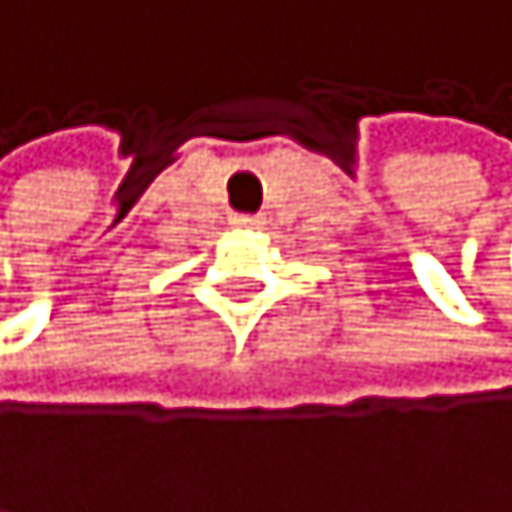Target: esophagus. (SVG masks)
<instances>
[{
    "instance_id": "esophagus-1",
    "label": "esophagus",
    "mask_w": 512,
    "mask_h": 512,
    "mask_svg": "<svg viewBox=\"0 0 512 512\" xmlns=\"http://www.w3.org/2000/svg\"><path fill=\"white\" fill-rule=\"evenodd\" d=\"M231 225L241 228V231H254V228H261V218H254V215H235V218H231Z\"/></svg>"
}]
</instances>
